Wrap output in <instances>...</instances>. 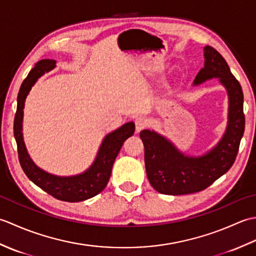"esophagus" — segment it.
<instances>
[{
	"mask_svg": "<svg viewBox=\"0 0 256 256\" xmlns=\"http://www.w3.org/2000/svg\"><path fill=\"white\" fill-rule=\"evenodd\" d=\"M135 128H136V132H140L142 131V130H144L146 126H148V118H145L143 116H138L135 118Z\"/></svg>",
	"mask_w": 256,
	"mask_h": 256,
	"instance_id": "34e87169",
	"label": "esophagus"
}]
</instances>
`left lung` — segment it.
<instances>
[{"mask_svg":"<svg viewBox=\"0 0 256 256\" xmlns=\"http://www.w3.org/2000/svg\"><path fill=\"white\" fill-rule=\"evenodd\" d=\"M204 67L196 76L194 84L220 78L229 94V125L221 142L210 153L188 157L157 133L143 130L144 160L148 178L157 192L164 194H187L208 188L230 170L236 162L246 128L241 84L226 59L211 46L204 47Z\"/></svg>","mask_w":256,"mask_h":256,"instance_id":"obj_1","label":"left lung"}]
</instances>
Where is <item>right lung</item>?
Instances as JSON below:
<instances>
[{"instance_id": "add662e5", "label": "right lung", "mask_w": 256, "mask_h": 256, "mask_svg": "<svg viewBox=\"0 0 256 256\" xmlns=\"http://www.w3.org/2000/svg\"><path fill=\"white\" fill-rule=\"evenodd\" d=\"M55 60L42 59L32 68L22 84L18 96V108L14 118V136L18 144L20 164L30 180L54 198L68 202H78L94 197L106 188L110 179L113 162L121 150L124 140L132 136L135 124L128 122L116 131L108 134L98 153L96 158L88 170L78 176L57 177L40 170L27 154L22 135V121L25 98L36 80L45 72L55 67Z\"/></svg>"}]
</instances>
